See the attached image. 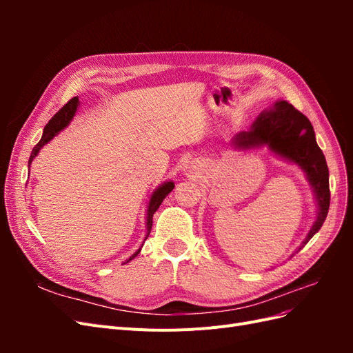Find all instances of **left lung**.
Instances as JSON below:
<instances>
[{"mask_svg":"<svg viewBox=\"0 0 353 353\" xmlns=\"http://www.w3.org/2000/svg\"><path fill=\"white\" fill-rule=\"evenodd\" d=\"M231 145L236 150L266 147L276 157L297 165L305 172L316 201V219L299 245V252L323 227L330 208L328 168L321 148L316 144L314 126L290 103L280 100L256 117L248 131L236 134Z\"/></svg>","mask_w":353,"mask_h":353,"instance_id":"left-lung-1","label":"left lung"}]
</instances>
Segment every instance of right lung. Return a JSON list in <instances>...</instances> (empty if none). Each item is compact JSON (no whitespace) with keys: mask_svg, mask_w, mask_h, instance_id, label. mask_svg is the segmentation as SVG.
<instances>
[{"mask_svg":"<svg viewBox=\"0 0 353 353\" xmlns=\"http://www.w3.org/2000/svg\"><path fill=\"white\" fill-rule=\"evenodd\" d=\"M78 108H79V100H78V97H73L66 105H63V108L54 116L51 117L50 122L44 128V132H42V137H41L39 143L34 147V150H32V153H30L29 163H28L29 169H30V163L34 162V159L38 156L41 148L44 147L46 144H48L59 132H61L63 130H65V128L69 126V123L72 122L74 114H77V112H78ZM174 187H175L174 181H165L163 184H160L152 193L150 200H148V205H147V210H145V237H144V241L147 240L148 234H150V231H152L154 212L159 209L160 205H162L163 199L170 193V191L174 190ZM143 244L140 245V249H138L134 254H131L130 258H128L123 263L131 262L134 258H137V256L140 254V252L143 249Z\"/></svg>","mask_w":353,"mask_h":353,"instance_id":"obj_1","label":"right lung"}]
</instances>
